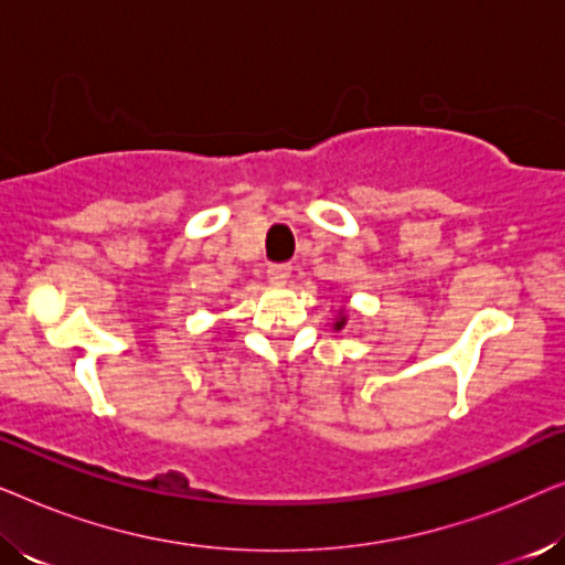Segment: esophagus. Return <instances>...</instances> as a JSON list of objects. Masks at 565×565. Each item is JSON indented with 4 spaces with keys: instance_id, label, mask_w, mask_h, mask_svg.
Returning <instances> with one entry per match:
<instances>
[{
    "instance_id": "34e87169",
    "label": "esophagus",
    "mask_w": 565,
    "mask_h": 565,
    "mask_svg": "<svg viewBox=\"0 0 565 565\" xmlns=\"http://www.w3.org/2000/svg\"><path fill=\"white\" fill-rule=\"evenodd\" d=\"M290 277V267L288 265H269L267 267V280L273 285H285Z\"/></svg>"
}]
</instances>
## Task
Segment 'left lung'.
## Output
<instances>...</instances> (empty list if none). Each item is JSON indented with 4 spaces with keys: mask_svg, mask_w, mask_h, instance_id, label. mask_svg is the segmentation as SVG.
Masks as SVG:
<instances>
[{
    "mask_svg": "<svg viewBox=\"0 0 565 565\" xmlns=\"http://www.w3.org/2000/svg\"><path fill=\"white\" fill-rule=\"evenodd\" d=\"M344 323H347V308L342 306V308H337V319L331 321V327L339 331V329H344Z\"/></svg>",
    "mask_w": 565,
    "mask_h": 565,
    "instance_id": "obj_1",
    "label": "left lung"
}]
</instances>
